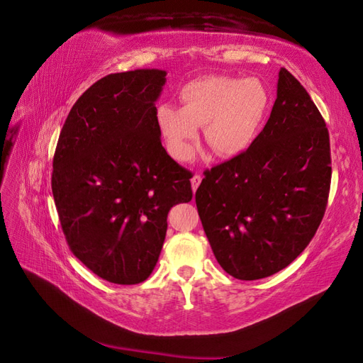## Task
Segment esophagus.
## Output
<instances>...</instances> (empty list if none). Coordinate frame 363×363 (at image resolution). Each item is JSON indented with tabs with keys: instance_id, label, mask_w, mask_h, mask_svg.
Segmentation results:
<instances>
[{
	"instance_id": "obj_1",
	"label": "esophagus",
	"mask_w": 363,
	"mask_h": 363,
	"mask_svg": "<svg viewBox=\"0 0 363 363\" xmlns=\"http://www.w3.org/2000/svg\"><path fill=\"white\" fill-rule=\"evenodd\" d=\"M201 181H202V176H201V174H195V176H193V178H191V189H193V191H196V189L199 187Z\"/></svg>"
}]
</instances>
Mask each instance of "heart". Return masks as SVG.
Instances as JSON below:
<instances>
[{
  "label": "heart",
  "mask_w": 363,
  "mask_h": 363,
  "mask_svg": "<svg viewBox=\"0 0 363 363\" xmlns=\"http://www.w3.org/2000/svg\"><path fill=\"white\" fill-rule=\"evenodd\" d=\"M179 100L181 108L159 106L157 122L170 153L184 161L191 153L196 128H204L206 143L215 155L242 153L259 128L269 96L257 79L210 75L187 83Z\"/></svg>",
  "instance_id": "b5f03b06"
}]
</instances>
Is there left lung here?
<instances>
[{
    "label": "left lung",
    "mask_w": 363,
    "mask_h": 363,
    "mask_svg": "<svg viewBox=\"0 0 363 363\" xmlns=\"http://www.w3.org/2000/svg\"><path fill=\"white\" fill-rule=\"evenodd\" d=\"M196 190L218 263L238 280L289 266L323 220L331 187L330 133L308 91L281 67L271 117L250 147L204 172Z\"/></svg>",
    "instance_id": "left-lung-1"
}]
</instances>
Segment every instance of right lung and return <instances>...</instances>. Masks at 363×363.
<instances>
[{
	"label": "right lung",
	"instance_id": "1",
	"mask_svg": "<svg viewBox=\"0 0 363 363\" xmlns=\"http://www.w3.org/2000/svg\"><path fill=\"white\" fill-rule=\"evenodd\" d=\"M165 75L136 69L97 80L71 108L57 142L52 195L67 246L109 283L147 280L168 212L193 196L191 173L161 142L155 102Z\"/></svg>",
	"mask_w": 363,
	"mask_h": 363
}]
</instances>
